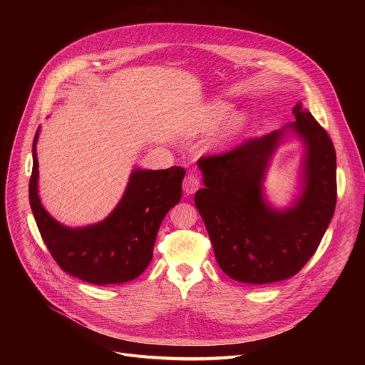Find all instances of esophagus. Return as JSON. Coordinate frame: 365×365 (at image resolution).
<instances>
[{
	"instance_id": "34e87169",
	"label": "esophagus",
	"mask_w": 365,
	"mask_h": 365,
	"mask_svg": "<svg viewBox=\"0 0 365 365\" xmlns=\"http://www.w3.org/2000/svg\"><path fill=\"white\" fill-rule=\"evenodd\" d=\"M199 187H200V179H199L196 175L189 173V175L183 179V190H185L187 195L195 193Z\"/></svg>"
}]
</instances>
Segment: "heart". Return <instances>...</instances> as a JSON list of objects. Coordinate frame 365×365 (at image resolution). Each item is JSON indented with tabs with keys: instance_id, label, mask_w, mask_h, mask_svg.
<instances>
[{
	"instance_id": "1",
	"label": "heart",
	"mask_w": 365,
	"mask_h": 365,
	"mask_svg": "<svg viewBox=\"0 0 365 365\" xmlns=\"http://www.w3.org/2000/svg\"><path fill=\"white\" fill-rule=\"evenodd\" d=\"M228 111V106L224 102H217L214 106L207 110L190 128L192 133H199V131H205L207 128H211L214 124H217ZM242 125V117L235 115L232 118H230V121L225 125L224 130V135H232L234 133H237Z\"/></svg>"
}]
</instances>
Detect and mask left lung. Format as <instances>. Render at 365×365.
Returning <instances> with one entry per match:
<instances>
[{"instance_id": "obj_1", "label": "left lung", "mask_w": 365, "mask_h": 365, "mask_svg": "<svg viewBox=\"0 0 365 365\" xmlns=\"http://www.w3.org/2000/svg\"><path fill=\"white\" fill-rule=\"evenodd\" d=\"M296 121L197 160L203 189L195 205L222 272L241 283L269 284L297 274L318 250L336 205V154L329 134L296 103ZM305 143L304 192L276 212L262 197L268 162L284 131Z\"/></svg>"}]
</instances>
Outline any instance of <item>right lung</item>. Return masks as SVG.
<instances>
[{"label":"right lung","mask_w":365,"mask_h":365,"mask_svg":"<svg viewBox=\"0 0 365 365\" xmlns=\"http://www.w3.org/2000/svg\"><path fill=\"white\" fill-rule=\"evenodd\" d=\"M33 140V170L29 183L30 206L51 257L68 274L106 286L138 277L150 264L153 247L163 218L182 197L186 170L135 169L115 210L103 221L83 228H69L51 218L37 193L38 162Z\"/></svg>","instance_id":"right-lung-1"}]
</instances>
